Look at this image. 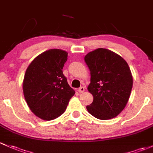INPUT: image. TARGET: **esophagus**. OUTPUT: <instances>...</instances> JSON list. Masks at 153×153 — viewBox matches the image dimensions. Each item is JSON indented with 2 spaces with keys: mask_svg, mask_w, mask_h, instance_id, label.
Listing matches in <instances>:
<instances>
[{
  "mask_svg": "<svg viewBox=\"0 0 153 153\" xmlns=\"http://www.w3.org/2000/svg\"><path fill=\"white\" fill-rule=\"evenodd\" d=\"M85 91V88L83 87V86H81V87L79 88V89H78V92L79 93H82V92H83V91Z\"/></svg>",
  "mask_w": 153,
  "mask_h": 153,
  "instance_id": "obj_1",
  "label": "esophagus"
}]
</instances>
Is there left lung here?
<instances>
[{"instance_id":"8db88e82","label":"left lung","mask_w":153,"mask_h":153,"mask_svg":"<svg viewBox=\"0 0 153 153\" xmlns=\"http://www.w3.org/2000/svg\"><path fill=\"white\" fill-rule=\"evenodd\" d=\"M91 78L88 91L93 102L86 106L93 117L102 120L120 114L129 100L133 77L126 61L110 50L98 48L84 57Z\"/></svg>"}]
</instances>
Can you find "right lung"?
<instances>
[{"label": "right lung", "mask_w": 153, "mask_h": 153, "mask_svg": "<svg viewBox=\"0 0 153 153\" xmlns=\"http://www.w3.org/2000/svg\"><path fill=\"white\" fill-rule=\"evenodd\" d=\"M67 54L60 49L48 50L36 56L25 71L22 83L25 101L30 111L43 120L62 115L75 93L62 71Z\"/></svg>", "instance_id": "right-lung-1"}]
</instances>
